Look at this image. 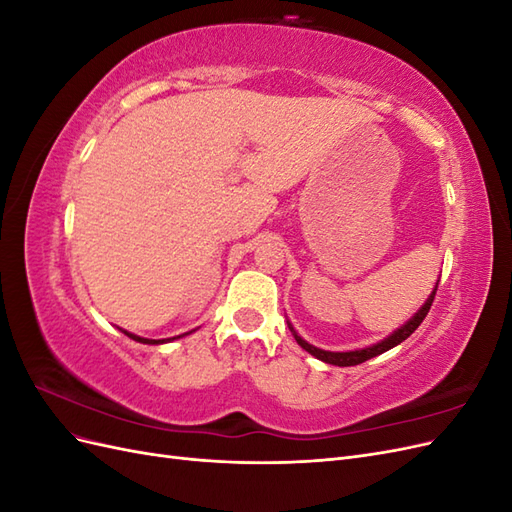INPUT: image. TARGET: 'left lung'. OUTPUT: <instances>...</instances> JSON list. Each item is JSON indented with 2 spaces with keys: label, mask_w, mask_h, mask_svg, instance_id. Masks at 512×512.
<instances>
[{
  "label": "left lung",
  "mask_w": 512,
  "mask_h": 512,
  "mask_svg": "<svg viewBox=\"0 0 512 512\" xmlns=\"http://www.w3.org/2000/svg\"><path fill=\"white\" fill-rule=\"evenodd\" d=\"M436 290H438V286L433 288L431 297L425 301V305H423L421 309H418L416 316H414L410 322L404 324V327L397 329L393 335H389L386 339H382L380 344L363 348V350H352V352H329V350H320V348H316V346H312V344H307L305 339H301L297 333H294L292 327H290V331L294 333V339H297V344H299L303 350H307L309 354H314L316 359H320V361H324V363L337 365V367H352V365H359V363H365V361H369V359H374V356H378V354H382V352H386V350H391V348H395L397 344L404 342V339H408L418 327H421V322H423L425 316L429 314V307H431L433 299H436Z\"/></svg>",
  "instance_id": "obj_1"
}]
</instances>
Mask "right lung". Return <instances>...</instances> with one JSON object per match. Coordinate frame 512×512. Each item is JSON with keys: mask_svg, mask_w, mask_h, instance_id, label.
Masks as SVG:
<instances>
[{"mask_svg": "<svg viewBox=\"0 0 512 512\" xmlns=\"http://www.w3.org/2000/svg\"><path fill=\"white\" fill-rule=\"evenodd\" d=\"M126 333L128 337H132L134 342H141V344H164V339H145V337H138V335H132V333H128V331H123ZM170 339H175V337H170Z\"/></svg>", "mask_w": 512, "mask_h": 512, "instance_id": "obj_1", "label": "right lung"}]
</instances>
